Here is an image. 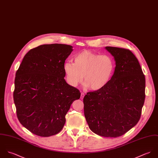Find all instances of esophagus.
<instances>
[{
	"mask_svg": "<svg viewBox=\"0 0 158 158\" xmlns=\"http://www.w3.org/2000/svg\"><path fill=\"white\" fill-rule=\"evenodd\" d=\"M84 96H85V94H84V93H81V99H83Z\"/></svg>",
	"mask_w": 158,
	"mask_h": 158,
	"instance_id": "esophagus-1",
	"label": "esophagus"
}]
</instances>
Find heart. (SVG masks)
<instances>
[{"mask_svg":"<svg viewBox=\"0 0 158 158\" xmlns=\"http://www.w3.org/2000/svg\"><path fill=\"white\" fill-rule=\"evenodd\" d=\"M115 62L109 55H100L85 50L74 57V64L65 62L63 71L67 83L73 87L82 82L92 91L104 89L110 81L115 71Z\"/></svg>","mask_w":158,"mask_h":158,"instance_id":"heart-1","label":"heart"}]
</instances>
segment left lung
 I'll return each instance as SVG.
<instances>
[{
	"label": "left lung",
	"instance_id": "obj_1",
	"mask_svg": "<svg viewBox=\"0 0 158 158\" xmlns=\"http://www.w3.org/2000/svg\"><path fill=\"white\" fill-rule=\"evenodd\" d=\"M115 68L109 84L84 98V115L90 129L106 137L125 134L140 120L145 98V77L139 62L129 49L107 46Z\"/></svg>",
	"mask_w": 158,
	"mask_h": 158
}]
</instances>
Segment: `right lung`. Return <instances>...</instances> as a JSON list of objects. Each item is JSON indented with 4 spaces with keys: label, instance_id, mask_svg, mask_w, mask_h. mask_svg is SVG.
I'll use <instances>...</instances> for the list:
<instances>
[{
    "label": "right lung",
    "instance_id": "add662e5",
    "mask_svg": "<svg viewBox=\"0 0 158 158\" xmlns=\"http://www.w3.org/2000/svg\"><path fill=\"white\" fill-rule=\"evenodd\" d=\"M73 46L40 45L24 56L15 79L13 92L21 124L32 133L49 137L59 133L65 115L81 92L65 81L63 64Z\"/></svg>",
    "mask_w": 158,
    "mask_h": 158
}]
</instances>
